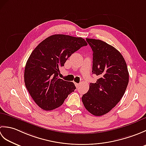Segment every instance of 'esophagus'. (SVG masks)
<instances>
[{"label": "esophagus", "mask_w": 146, "mask_h": 146, "mask_svg": "<svg viewBox=\"0 0 146 146\" xmlns=\"http://www.w3.org/2000/svg\"><path fill=\"white\" fill-rule=\"evenodd\" d=\"M75 86H76V88H78V87H79V86H80V84H79V83H75Z\"/></svg>", "instance_id": "34e87169"}]
</instances>
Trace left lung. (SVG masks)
Returning <instances> with one entry per match:
<instances>
[{
  "instance_id": "8db88e82",
  "label": "left lung",
  "mask_w": 146,
  "mask_h": 146,
  "mask_svg": "<svg viewBox=\"0 0 146 146\" xmlns=\"http://www.w3.org/2000/svg\"><path fill=\"white\" fill-rule=\"evenodd\" d=\"M86 40L93 51L92 73L99 78L90 84L82 100L90 113L101 116L115 107L124 95L129 71L124 58L112 46L99 39Z\"/></svg>"
}]
</instances>
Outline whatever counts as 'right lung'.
Masks as SVG:
<instances>
[{"instance_id":"right-lung-1","label":"right lung","mask_w":146,"mask_h":146,"mask_svg":"<svg viewBox=\"0 0 146 146\" xmlns=\"http://www.w3.org/2000/svg\"><path fill=\"white\" fill-rule=\"evenodd\" d=\"M87 45L84 39L54 35L40 42L31 54L24 70V83L30 95L44 110L55 109L76 89L73 82L59 78L60 68L70 56Z\"/></svg>"}]
</instances>
